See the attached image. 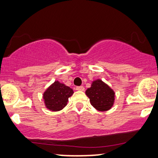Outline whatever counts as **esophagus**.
<instances>
[{
  "label": "esophagus",
  "instance_id": "1",
  "mask_svg": "<svg viewBox=\"0 0 158 158\" xmlns=\"http://www.w3.org/2000/svg\"><path fill=\"white\" fill-rule=\"evenodd\" d=\"M76 90H79V91H83L85 90V88L83 86H79L76 88Z\"/></svg>",
  "mask_w": 158,
  "mask_h": 158
}]
</instances>
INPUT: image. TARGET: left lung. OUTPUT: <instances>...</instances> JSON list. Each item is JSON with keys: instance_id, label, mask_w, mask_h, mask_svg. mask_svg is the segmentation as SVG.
<instances>
[{"instance_id": "left-lung-1", "label": "left lung", "mask_w": 158, "mask_h": 158, "mask_svg": "<svg viewBox=\"0 0 158 158\" xmlns=\"http://www.w3.org/2000/svg\"><path fill=\"white\" fill-rule=\"evenodd\" d=\"M94 108L99 111H107L114 106L115 93L106 83L101 79L92 81L90 88L85 91Z\"/></svg>"}]
</instances>
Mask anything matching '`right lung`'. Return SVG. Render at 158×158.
<instances>
[{
    "label": "right lung",
    "instance_id": "1",
    "mask_svg": "<svg viewBox=\"0 0 158 158\" xmlns=\"http://www.w3.org/2000/svg\"><path fill=\"white\" fill-rule=\"evenodd\" d=\"M73 94V90L59 81H55L43 94L46 108L52 111H59L67 106L68 98Z\"/></svg>",
    "mask_w": 158,
    "mask_h": 158
}]
</instances>
